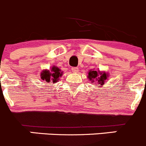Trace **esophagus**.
<instances>
[{
  "mask_svg": "<svg viewBox=\"0 0 146 146\" xmlns=\"http://www.w3.org/2000/svg\"><path fill=\"white\" fill-rule=\"evenodd\" d=\"M71 70L73 73H77V72L78 71V68H76V67H72Z\"/></svg>",
  "mask_w": 146,
  "mask_h": 146,
  "instance_id": "34e87169",
  "label": "esophagus"
}]
</instances>
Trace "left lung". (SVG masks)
Returning <instances> with one entry per match:
<instances>
[{
	"instance_id": "8db88e82",
	"label": "left lung",
	"mask_w": 146,
	"mask_h": 146,
	"mask_svg": "<svg viewBox=\"0 0 146 146\" xmlns=\"http://www.w3.org/2000/svg\"><path fill=\"white\" fill-rule=\"evenodd\" d=\"M107 77L108 75L105 73H100L99 71L97 72L96 70H90L88 72V78L90 81H92V82H94L96 81H98V84H100V86L105 84Z\"/></svg>"
}]
</instances>
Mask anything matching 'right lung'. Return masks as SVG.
Listing matches in <instances>:
<instances>
[{
	"label": "right lung",
	"instance_id": "add662e5",
	"mask_svg": "<svg viewBox=\"0 0 146 146\" xmlns=\"http://www.w3.org/2000/svg\"><path fill=\"white\" fill-rule=\"evenodd\" d=\"M62 72L58 68L54 66L52 68L51 71L50 70H43L41 73V78L44 83H47L46 84H48L49 83L54 84L57 83L59 80V78L62 76Z\"/></svg>",
	"mask_w": 146,
	"mask_h": 146
}]
</instances>
